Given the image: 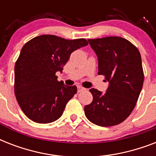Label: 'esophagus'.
I'll return each instance as SVG.
<instances>
[{
	"instance_id": "34e87169",
	"label": "esophagus",
	"mask_w": 156,
	"mask_h": 156,
	"mask_svg": "<svg viewBox=\"0 0 156 156\" xmlns=\"http://www.w3.org/2000/svg\"><path fill=\"white\" fill-rule=\"evenodd\" d=\"M85 90V88L83 87H80V86H78V92H82V91H83V90Z\"/></svg>"
}]
</instances>
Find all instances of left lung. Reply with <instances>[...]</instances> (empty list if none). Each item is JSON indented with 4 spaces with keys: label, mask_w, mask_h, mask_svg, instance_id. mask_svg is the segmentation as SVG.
Returning a JSON list of instances; mask_svg holds the SVG:
<instances>
[{
    "label": "left lung",
    "mask_w": 156,
    "mask_h": 156,
    "mask_svg": "<svg viewBox=\"0 0 156 156\" xmlns=\"http://www.w3.org/2000/svg\"><path fill=\"white\" fill-rule=\"evenodd\" d=\"M98 56V74L109 82L106 92L91 88L92 102L84 108L87 118L104 127L123 122L134 108L143 88L140 52L129 40L118 36L88 40Z\"/></svg>",
    "instance_id": "1"
}]
</instances>
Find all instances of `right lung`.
Returning <instances> with one entry per match:
<instances>
[{
  "mask_svg": "<svg viewBox=\"0 0 156 156\" xmlns=\"http://www.w3.org/2000/svg\"><path fill=\"white\" fill-rule=\"evenodd\" d=\"M87 44L85 39L69 40L52 35L26 43L14 66V94L28 118L47 124L61 117L77 87L57 81L56 73L62 72L73 51Z\"/></svg>",
  "mask_w": 156,
  "mask_h": 156,
  "instance_id": "1",
  "label": "right lung"
}]
</instances>
